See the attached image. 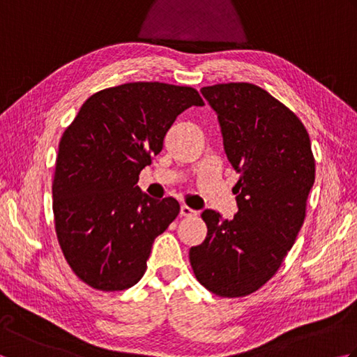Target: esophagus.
Masks as SVG:
<instances>
[{
  "instance_id": "esophagus-1",
  "label": "esophagus",
  "mask_w": 357,
  "mask_h": 357,
  "mask_svg": "<svg viewBox=\"0 0 357 357\" xmlns=\"http://www.w3.org/2000/svg\"><path fill=\"white\" fill-rule=\"evenodd\" d=\"M179 215L181 216H185V218H190V216L198 215V211H195V210H192L190 207H187V206H183V207H181Z\"/></svg>"
}]
</instances>
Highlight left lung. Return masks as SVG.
I'll use <instances>...</instances> for the list:
<instances>
[{"label":"left lung","mask_w":357,"mask_h":357,"mask_svg":"<svg viewBox=\"0 0 357 357\" xmlns=\"http://www.w3.org/2000/svg\"><path fill=\"white\" fill-rule=\"evenodd\" d=\"M218 115L227 159L239 173L231 221L204 210L207 238L190 248L196 279L218 296L261 288L293 247L314 184V158L304 124L267 90L250 82L201 89Z\"/></svg>","instance_id":"8db88e82"}]
</instances>
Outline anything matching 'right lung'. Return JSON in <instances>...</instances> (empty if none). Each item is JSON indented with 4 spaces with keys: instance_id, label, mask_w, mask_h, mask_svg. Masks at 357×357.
<instances>
[{
    "instance_id": "obj_1",
    "label": "right lung",
    "mask_w": 357,
    "mask_h": 357,
    "mask_svg": "<svg viewBox=\"0 0 357 357\" xmlns=\"http://www.w3.org/2000/svg\"><path fill=\"white\" fill-rule=\"evenodd\" d=\"M192 105H204L192 87L128 82L90 96L66 128L53 215L66 261L82 282L119 291L142 278L153 241L178 216L179 202L150 198L138 187L139 173Z\"/></svg>"
}]
</instances>
